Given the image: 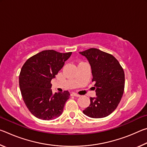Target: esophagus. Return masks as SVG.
I'll return each instance as SVG.
<instances>
[{"mask_svg":"<svg viewBox=\"0 0 147 147\" xmlns=\"http://www.w3.org/2000/svg\"><path fill=\"white\" fill-rule=\"evenodd\" d=\"M71 95H73V96H76V97H79V96H80V94H77V93H74V92H73V93H71Z\"/></svg>","mask_w":147,"mask_h":147,"instance_id":"1","label":"esophagus"}]
</instances>
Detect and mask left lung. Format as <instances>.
Segmentation results:
<instances>
[{
	"label": "left lung",
	"instance_id": "8db88e82",
	"mask_svg": "<svg viewBox=\"0 0 147 147\" xmlns=\"http://www.w3.org/2000/svg\"><path fill=\"white\" fill-rule=\"evenodd\" d=\"M79 53L90 64L96 95L90 98V104L83 112L91 118L105 117L117 108L123 96V69L115 57L99 49L91 48Z\"/></svg>",
	"mask_w": 147,
	"mask_h": 147
}]
</instances>
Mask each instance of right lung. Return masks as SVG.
I'll list each match as a JSON object with an SVG mask.
<instances>
[{"label":"right lung","mask_w":147,"mask_h":147,"mask_svg":"<svg viewBox=\"0 0 147 147\" xmlns=\"http://www.w3.org/2000/svg\"><path fill=\"white\" fill-rule=\"evenodd\" d=\"M72 53L54 50L41 51L26 60L19 74V87L23 100L36 117L51 120L60 116L69 98L68 91L53 93L51 80L63 67Z\"/></svg>","instance_id":"obj_1"}]
</instances>
